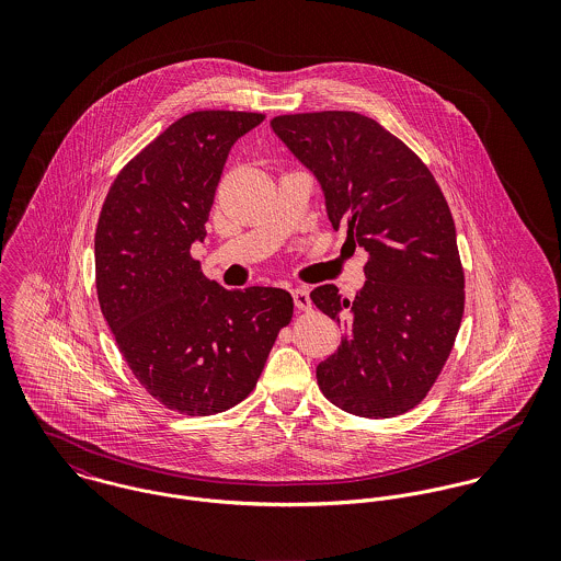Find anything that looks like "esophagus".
<instances>
[{
	"label": "esophagus",
	"mask_w": 561,
	"mask_h": 561,
	"mask_svg": "<svg viewBox=\"0 0 561 561\" xmlns=\"http://www.w3.org/2000/svg\"><path fill=\"white\" fill-rule=\"evenodd\" d=\"M291 298H294V305H296L298 311H311V298H309V291L305 287L291 289Z\"/></svg>",
	"instance_id": "34e87169"
}]
</instances>
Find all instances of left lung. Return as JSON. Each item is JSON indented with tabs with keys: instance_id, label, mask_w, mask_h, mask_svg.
I'll use <instances>...</instances> for the list:
<instances>
[{
	"instance_id": "obj_1",
	"label": "left lung",
	"mask_w": 561,
	"mask_h": 561,
	"mask_svg": "<svg viewBox=\"0 0 561 561\" xmlns=\"http://www.w3.org/2000/svg\"><path fill=\"white\" fill-rule=\"evenodd\" d=\"M270 125L320 181L332 229L345 227L367 252L352 300L334 285L311 291L343 325L341 345L318 365L321 393L356 416H398L436 382L465 313L449 205L427 165L369 116L332 110Z\"/></svg>"
}]
</instances>
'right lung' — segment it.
Returning <instances> with one entry per match:
<instances>
[{"label":"right lung","instance_id":"1","mask_svg":"<svg viewBox=\"0 0 561 561\" xmlns=\"http://www.w3.org/2000/svg\"><path fill=\"white\" fill-rule=\"evenodd\" d=\"M263 118L203 110L174 121L118 172L96 222L101 313L138 382L190 416L240 403L294 316L285 289H225L190 254L231 147Z\"/></svg>","mask_w":561,"mask_h":561}]
</instances>
